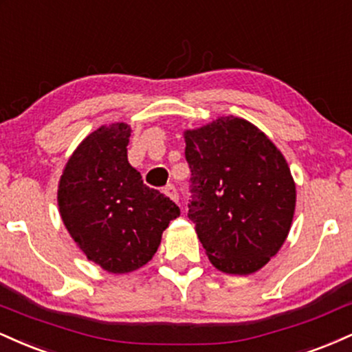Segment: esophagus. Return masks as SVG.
Segmentation results:
<instances>
[{
    "label": "esophagus",
    "mask_w": 352,
    "mask_h": 352,
    "mask_svg": "<svg viewBox=\"0 0 352 352\" xmlns=\"http://www.w3.org/2000/svg\"><path fill=\"white\" fill-rule=\"evenodd\" d=\"M164 192H166V196L171 197L173 201L179 199V196H177V189H176L175 184H168L166 188H164Z\"/></svg>",
    "instance_id": "34e87169"
}]
</instances>
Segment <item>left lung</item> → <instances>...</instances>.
Returning <instances> with one entry per match:
<instances>
[{
	"label": "left lung",
	"instance_id": "8db88e82",
	"mask_svg": "<svg viewBox=\"0 0 352 352\" xmlns=\"http://www.w3.org/2000/svg\"><path fill=\"white\" fill-rule=\"evenodd\" d=\"M184 140L188 216L206 254L226 274H254L290 232L296 191L287 161L243 118L221 117Z\"/></svg>",
	"mask_w": 352,
	"mask_h": 352
}]
</instances>
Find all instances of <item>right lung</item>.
<instances>
[{"label": "right lung", "mask_w": 352, "mask_h": 352, "mask_svg": "<svg viewBox=\"0 0 352 352\" xmlns=\"http://www.w3.org/2000/svg\"><path fill=\"white\" fill-rule=\"evenodd\" d=\"M131 130L100 126L77 146L60 176L57 202L69 234L87 258L111 274L143 267L179 208L148 188L128 163Z\"/></svg>", "instance_id": "add662e5"}]
</instances>
